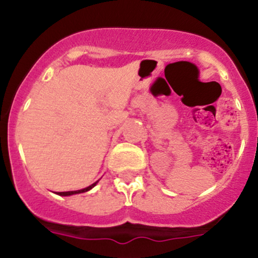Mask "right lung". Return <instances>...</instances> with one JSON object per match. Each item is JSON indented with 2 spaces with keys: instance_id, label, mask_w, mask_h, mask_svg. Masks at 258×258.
Returning <instances> with one entry per match:
<instances>
[{
  "instance_id": "right-lung-1",
  "label": "right lung",
  "mask_w": 258,
  "mask_h": 258,
  "mask_svg": "<svg viewBox=\"0 0 258 258\" xmlns=\"http://www.w3.org/2000/svg\"><path fill=\"white\" fill-rule=\"evenodd\" d=\"M98 183V180L97 182H94L93 184H91L90 186H87V188H84V189H80V190H74V191H58V195H61V197H69V195H74V194H80V193H85V191H88L90 189L93 188L94 185Z\"/></svg>"
}]
</instances>
